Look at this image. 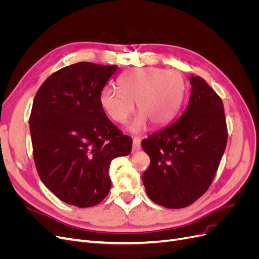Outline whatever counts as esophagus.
<instances>
[{"label": "esophagus", "instance_id": "obj_1", "mask_svg": "<svg viewBox=\"0 0 259 259\" xmlns=\"http://www.w3.org/2000/svg\"><path fill=\"white\" fill-rule=\"evenodd\" d=\"M142 145H140V139L139 138H134L133 139V151H138Z\"/></svg>", "mask_w": 259, "mask_h": 259}]
</instances>
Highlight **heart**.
Instances as JSON below:
<instances>
[{"label":"heart","mask_w":259,"mask_h":259,"mask_svg":"<svg viewBox=\"0 0 259 259\" xmlns=\"http://www.w3.org/2000/svg\"><path fill=\"white\" fill-rule=\"evenodd\" d=\"M119 89L106 88L99 95L104 112L116 123L123 124L134 111H139L130 131L140 133L148 122L164 126L174 119L183 105L186 93L184 76L175 70L147 67L132 69L122 75Z\"/></svg>","instance_id":"heart-1"}]
</instances>
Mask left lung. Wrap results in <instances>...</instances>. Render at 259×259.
I'll use <instances>...</instances> for the list:
<instances>
[{
  "label": "left lung",
  "instance_id": "obj_1",
  "mask_svg": "<svg viewBox=\"0 0 259 259\" xmlns=\"http://www.w3.org/2000/svg\"><path fill=\"white\" fill-rule=\"evenodd\" d=\"M178 120L142 142L151 160L143 174L148 197L167 208L192 204L208 189L227 145L224 104L200 76Z\"/></svg>",
  "mask_w": 259,
  "mask_h": 259
}]
</instances>
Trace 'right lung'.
Returning <instances> with one entry per match:
<instances>
[{
	"instance_id": "add662e5",
	"label": "right lung",
	"mask_w": 259,
	"mask_h": 259,
	"mask_svg": "<svg viewBox=\"0 0 259 259\" xmlns=\"http://www.w3.org/2000/svg\"><path fill=\"white\" fill-rule=\"evenodd\" d=\"M116 66L77 62L53 73L38 89L30 115L33 159L43 184L62 202L97 205L110 191L113 159L133 140L108 119L99 95Z\"/></svg>"
}]
</instances>
